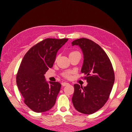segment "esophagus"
<instances>
[{"label": "esophagus", "instance_id": "34e87169", "mask_svg": "<svg viewBox=\"0 0 132 132\" xmlns=\"http://www.w3.org/2000/svg\"><path fill=\"white\" fill-rule=\"evenodd\" d=\"M69 85V83H66V82H63L62 83V86H68Z\"/></svg>", "mask_w": 132, "mask_h": 132}]
</instances>
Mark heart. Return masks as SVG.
Segmentation results:
<instances>
[{"label": "heart", "mask_w": 132, "mask_h": 132, "mask_svg": "<svg viewBox=\"0 0 132 132\" xmlns=\"http://www.w3.org/2000/svg\"><path fill=\"white\" fill-rule=\"evenodd\" d=\"M73 53H79L77 52H74L71 53L70 54H73ZM69 75H70L69 72H66V73L64 74V76L66 77H69Z\"/></svg>", "instance_id": "heart-1"}]
</instances>
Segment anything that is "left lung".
<instances>
[{
    "instance_id": "obj_1",
    "label": "left lung",
    "mask_w": 132,
    "mask_h": 132,
    "mask_svg": "<svg viewBox=\"0 0 132 132\" xmlns=\"http://www.w3.org/2000/svg\"><path fill=\"white\" fill-rule=\"evenodd\" d=\"M77 45L83 54L81 72L86 75L87 85L75 84L72 102L79 112L90 114L105 104L112 89L114 74L110 60L99 45L89 39H77L71 43Z\"/></svg>"
}]
</instances>
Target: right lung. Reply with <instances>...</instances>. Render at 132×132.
<instances>
[{
    "mask_svg": "<svg viewBox=\"0 0 132 132\" xmlns=\"http://www.w3.org/2000/svg\"><path fill=\"white\" fill-rule=\"evenodd\" d=\"M68 41L46 38L31 47L23 58L16 84L25 104L33 111L44 112L55 104L61 85L47 82L44 74L52 68L58 50Z\"/></svg>",
    "mask_w": 132,
    "mask_h": 132,
    "instance_id": "right-lung-1",
    "label": "right lung"
}]
</instances>
